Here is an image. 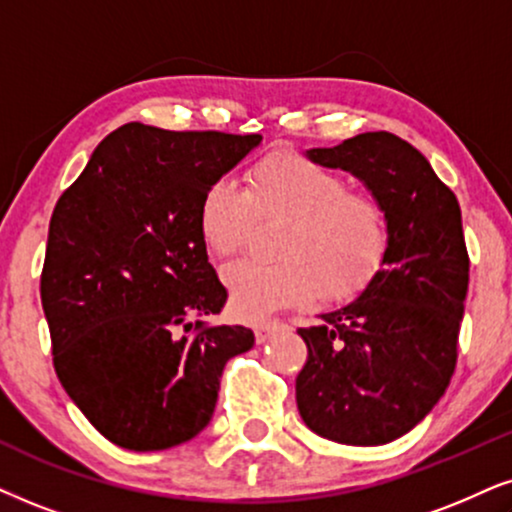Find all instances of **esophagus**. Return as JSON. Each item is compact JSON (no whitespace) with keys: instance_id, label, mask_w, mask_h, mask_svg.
I'll return each instance as SVG.
<instances>
[{"instance_id":"34e87169","label":"esophagus","mask_w":512,"mask_h":512,"mask_svg":"<svg viewBox=\"0 0 512 512\" xmlns=\"http://www.w3.org/2000/svg\"><path fill=\"white\" fill-rule=\"evenodd\" d=\"M288 331V323L283 321H267V323H260V326H255V340L264 345V342H269L274 335Z\"/></svg>"}]
</instances>
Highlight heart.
<instances>
[{
	"mask_svg": "<svg viewBox=\"0 0 512 512\" xmlns=\"http://www.w3.org/2000/svg\"><path fill=\"white\" fill-rule=\"evenodd\" d=\"M245 179V191L229 179L210 181L198 203V234L219 257L241 248L252 215L288 217L276 245L281 260H236L222 269L238 319L260 321L319 293L326 302L349 300L383 269L390 250L383 205L347 191L342 174L302 153L276 151Z\"/></svg>",
	"mask_w": 512,
	"mask_h": 512,
	"instance_id": "obj_1",
	"label": "heart"
}]
</instances>
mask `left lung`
<instances>
[{
	"instance_id": "left-lung-1",
	"label": "left lung",
	"mask_w": 512,
	"mask_h": 512,
	"mask_svg": "<svg viewBox=\"0 0 512 512\" xmlns=\"http://www.w3.org/2000/svg\"><path fill=\"white\" fill-rule=\"evenodd\" d=\"M304 155L371 191L387 215L390 250L357 300L297 331L309 349L297 409L331 442H394L435 409L454 375L470 278L461 208L428 158L390 132Z\"/></svg>"
}]
</instances>
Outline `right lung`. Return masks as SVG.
Listing matches in <instances>:
<instances>
[{"instance_id": "1", "label": "right lung", "mask_w": 512, "mask_h": 512, "mask_svg": "<svg viewBox=\"0 0 512 512\" xmlns=\"http://www.w3.org/2000/svg\"><path fill=\"white\" fill-rule=\"evenodd\" d=\"M260 141L129 122L58 198L40 288L54 368L122 449L196 437L226 361L255 345L250 328L205 323L222 312L226 288L198 234V203Z\"/></svg>"}]
</instances>
